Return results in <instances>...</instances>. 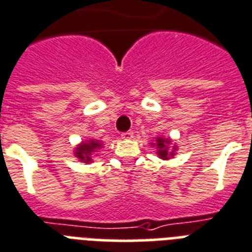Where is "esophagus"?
Wrapping results in <instances>:
<instances>
[{"mask_svg":"<svg viewBox=\"0 0 252 252\" xmlns=\"http://www.w3.org/2000/svg\"><path fill=\"white\" fill-rule=\"evenodd\" d=\"M134 135H133V132H124L122 133V138L123 139H132Z\"/></svg>","mask_w":252,"mask_h":252,"instance_id":"obj_1","label":"esophagus"}]
</instances>
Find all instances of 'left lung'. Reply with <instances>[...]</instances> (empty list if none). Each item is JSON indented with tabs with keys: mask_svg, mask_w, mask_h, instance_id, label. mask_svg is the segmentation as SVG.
Masks as SVG:
<instances>
[{
	"mask_svg": "<svg viewBox=\"0 0 252 252\" xmlns=\"http://www.w3.org/2000/svg\"><path fill=\"white\" fill-rule=\"evenodd\" d=\"M171 143V139L170 138H163V137H157L155 143H151L153 147H156L157 155H158L159 158L162 159H168L175 156V151L178 150L176 146H172L171 148L168 147Z\"/></svg>",
	"mask_w": 252,
	"mask_h": 252,
	"instance_id": "8db88e82",
	"label": "left lung"
}]
</instances>
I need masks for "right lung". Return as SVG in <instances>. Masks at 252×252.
Returning a JSON list of instances; mask_svg holds the SVG:
<instances>
[{"label":"right lung","instance_id":"obj_1","mask_svg":"<svg viewBox=\"0 0 252 252\" xmlns=\"http://www.w3.org/2000/svg\"><path fill=\"white\" fill-rule=\"evenodd\" d=\"M101 147V142L95 141V139H90V141L82 142L78 147H76V150H74V156L85 163L93 162V155L95 152H97V150H100Z\"/></svg>","mask_w":252,"mask_h":252}]
</instances>
